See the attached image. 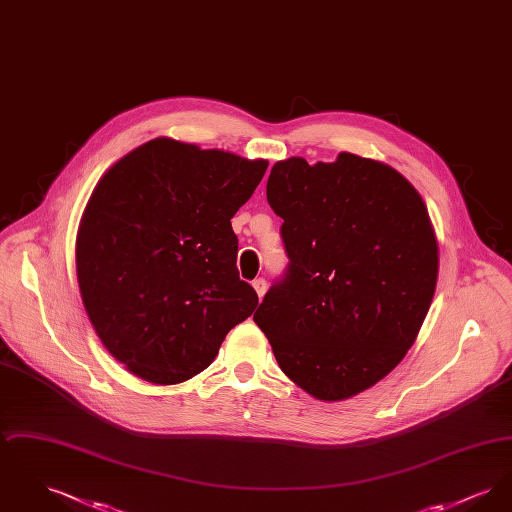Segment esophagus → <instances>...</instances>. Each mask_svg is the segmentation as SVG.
Listing matches in <instances>:
<instances>
[{"instance_id": "obj_1", "label": "esophagus", "mask_w": 512, "mask_h": 512, "mask_svg": "<svg viewBox=\"0 0 512 512\" xmlns=\"http://www.w3.org/2000/svg\"><path fill=\"white\" fill-rule=\"evenodd\" d=\"M253 288H255V292L259 297H263L265 292H267V280L265 278H255L253 280Z\"/></svg>"}]
</instances>
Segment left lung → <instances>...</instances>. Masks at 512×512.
Masks as SVG:
<instances>
[{"label": "left lung", "mask_w": 512, "mask_h": 512, "mask_svg": "<svg viewBox=\"0 0 512 512\" xmlns=\"http://www.w3.org/2000/svg\"><path fill=\"white\" fill-rule=\"evenodd\" d=\"M268 205L288 268L255 324L282 372L322 401L368 390L411 349L438 280V242L413 184L353 153L278 161Z\"/></svg>", "instance_id": "1"}]
</instances>
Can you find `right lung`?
Instances as JSON below:
<instances>
[{"instance_id": "obj_1", "label": "right lung", "mask_w": 512, "mask_h": 512, "mask_svg": "<svg viewBox=\"0 0 512 512\" xmlns=\"http://www.w3.org/2000/svg\"><path fill=\"white\" fill-rule=\"evenodd\" d=\"M267 167L155 138L99 180L76 236V276L99 340L132 374L161 386L192 378L255 311L230 219Z\"/></svg>"}]
</instances>
